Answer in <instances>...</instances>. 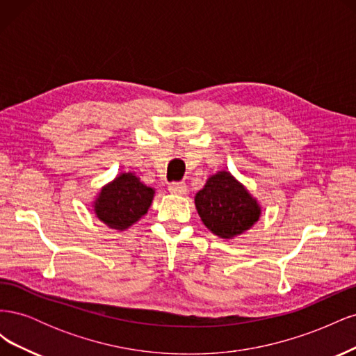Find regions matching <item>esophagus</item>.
<instances>
[{
  "label": "esophagus",
  "mask_w": 356,
  "mask_h": 356,
  "mask_svg": "<svg viewBox=\"0 0 356 356\" xmlns=\"http://www.w3.org/2000/svg\"><path fill=\"white\" fill-rule=\"evenodd\" d=\"M169 191L172 193V195H184V193L187 191V186L184 184V182H170L169 184Z\"/></svg>",
  "instance_id": "obj_1"
}]
</instances>
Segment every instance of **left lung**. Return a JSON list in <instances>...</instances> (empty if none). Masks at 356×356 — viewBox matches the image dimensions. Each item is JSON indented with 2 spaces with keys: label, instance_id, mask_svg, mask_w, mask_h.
<instances>
[{
  "label": "left lung",
  "instance_id": "1",
  "mask_svg": "<svg viewBox=\"0 0 356 356\" xmlns=\"http://www.w3.org/2000/svg\"><path fill=\"white\" fill-rule=\"evenodd\" d=\"M195 203L202 222L221 239L250 230L261 215L258 200L227 170L211 175L196 193Z\"/></svg>",
  "mask_w": 356,
  "mask_h": 356
}]
</instances>
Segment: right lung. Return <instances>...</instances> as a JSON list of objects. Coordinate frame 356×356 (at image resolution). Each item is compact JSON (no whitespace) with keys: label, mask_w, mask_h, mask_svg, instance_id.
<instances>
[{"label":"right lung","mask_w":356,"mask_h":356,"mask_svg":"<svg viewBox=\"0 0 356 356\" xmlns=\"http://www.w3.org/2000/svg\"><path fill=\"white\" fill-rule=\"evenodd\" d=\"M156 191L132 172H123L104 186L93 202V212L110 229L123 232L143 218Z\"/></svg>","instance_id":"add662e5"}]
</instances>
